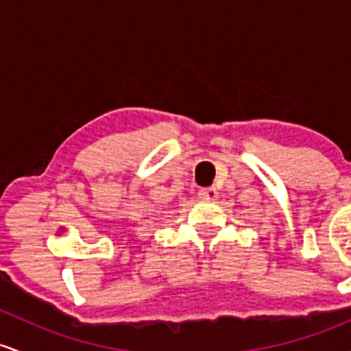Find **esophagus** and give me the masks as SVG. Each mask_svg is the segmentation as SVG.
Listing matches in <instances>:
<instances>
[{
    "instance_id": "34e87169",
    "label": "esophagus",
    "mask_w": 351,
    "mask_h": 351,
    "mask_svg": "<svg viewBox=\"0 0 351 351\" xmlns=\"http://www.w3.org/2000/svg\"><path fill=\"white\" fill-rule=\"evenodd\" d=\"M199 195L200 199L204 200H215L219 197V192L215 187H206V189H200Z\"/></svg>"
}]
</instances>
